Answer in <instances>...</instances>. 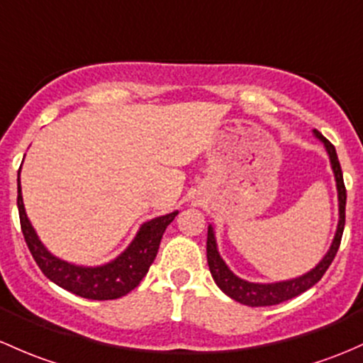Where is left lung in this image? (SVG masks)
I'll return each mask as SVG.
<instances>
[{"instance_id":"8db88e82","label":"left lung","mask_w":363,"mask_h":363,"mask_svg":"<svg viewBox=\"0 0 363 363\" xmlns=\"http://www.w3.org/2000/svg\"><path fill=\"white\" fill-rule=\"evenodd\" d=\"M313 135L323 144L327 155H329L330 167H333L334 179H335V188H337L339 220H337V228H335L333 243H330L327 254L320 259L318 264H316L313 269H310L308 273L301 274V277L291 278V280L273 281V284H255V281L243 280V278L236 277V274L231 272L230 266H228L226 262H224V259L220 257L219 249H217L216 233H213L212 224H208V233H207L208 268H211L212 278L217 284V287L226 294V296H230L233 301H236V303H242L245 304V306L254 308V306H273V304H280L284 303V301L292 299V297L299 296V294L306 292L308 289H311L313 285H315L316 281L325 274L327 269H329L330 262L334 261L335 254H337L339 245H341L342 230H345V208H346L345 181H342V172H341V165H339L335 147L318 130H313Z\"/></svg>"}]
</instances>
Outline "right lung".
<instances>
[{
	"label": "right lung",
	"instance_id": "add662e5",
	"mask_svg": "<svg viewBox=\"0 0 363 363\" xmlns=\"http://www.w3.org/2000/svg\"><path fill=\"white\" fill-rule=\"evenodd\" d=\"M17 193L22 235H24L26 243H28L30 254L41 272L59 287L94 301L118 299L121 296H127L140 284L158 254L163 233L179 213L175 211L140 224L130 245L113 261L102 266H79L55 257L38 238V233L30 224L28 213H26L24 200H22L21 170L17 174Z\"/></svg>",
	"mask_w": 363,
	"mask_h": 363
}]
</instances>
